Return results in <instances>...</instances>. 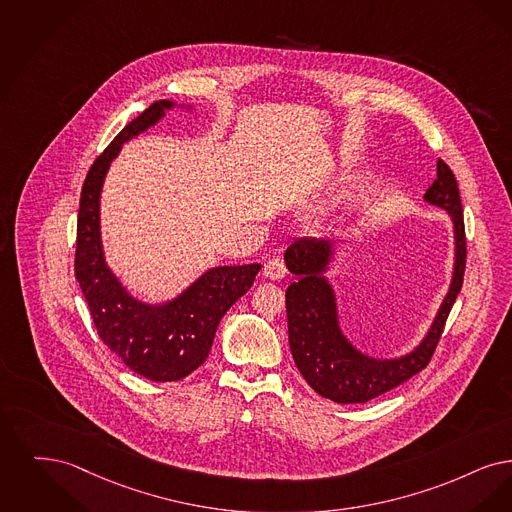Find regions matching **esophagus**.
Returning <instances> with one entry per match:
<instances>
[{
	"label": "esophagus",
	"mask_w": 512,
	"mask_h": 512,
	"mask_svg": "<svg viewBox=\"0 0 512 512\" xmlns=\"http://www.w3.org/2000/svg\"><path fill=\"white\" fill-rule=\"evenodd\" d=\"M264 275L271 281H277V279H283L287 275V266L283 264V260L279 258H271L264 264Z\"/></svg>",
	"instance_id": "34e87169"
}]
</instances>
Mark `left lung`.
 Segmentation results:
<instances>
[{"label": "left lung", "mask_w": 512, "mask_h": 512, "mask_svg": "<svg viewBox=\"0 0 512 512\" xmlns=\"http://www.w3.org/2000/svg\"><path fill=\"white\" fill-rule=\"evenodd\" d=\"M424 200L444 208L453 220L455 267L451 287L423 342L407 356L373 359L363 356L338 327L333 287L323 277L333 254L331 241L300 239L287 248L285 262L298 277L287 289L290 352L302 377L313 390L336 403H365L421 373L434 356L447 315L463 287L467 266V237L457 179L444 160Z\"/></svg>", "instance_id": "obj_1"}]
</instances>
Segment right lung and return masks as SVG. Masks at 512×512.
I'll return each instance as SVG.
<instances>
[{
    "label": "right lung",
    "mask_w": 512,
    "mask_h": 512,
    "mask_svg": "<svg viewBox=\"0 0 512 512\" xmlns=\"http://www.w3.org/2000/svg\"><path fill=\"white\" fill-rule=\"evenodd\" d=\"M172 101H155L95 158L82 185L74 273L99 338L137 375L172 382L191 375L210 354L225 312L252 287L260 264L214 267L164 306L137 302L105 264L99 233L103 179L122 143L156 124Z\"/></svg>",
    "instance_id": "1"
}]
</instances>
